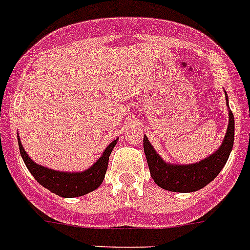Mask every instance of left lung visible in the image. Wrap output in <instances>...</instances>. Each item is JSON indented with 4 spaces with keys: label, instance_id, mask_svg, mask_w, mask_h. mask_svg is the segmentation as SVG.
Instances as JSON below:
<instances>
[{
    "label": "left lung",
    "instance_id": "left-lung-1",
    "mask_svg": "<svg viewBox=\"0 0 250 250\" xmlns=\"http://www.w3.org/2000/svg\"><path fill=\"white\" fill-rule=\"evenodd\" d=\"M234 143V116L229 110V125L220 148L199 164L173 166L162 161L147 137L143 138V149L149 172L160 188L173 192H192L206 186L215 179L227 164Z\"/></svg>",
    "mask_w": 250,
    "mask_h": 250
}]
</instances>
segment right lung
Wrapping results in <instances>:
<instances>
[{
    "mask_svg": "<svg viewBox=\"0 0 250 250\" xmlns=\"http://www.w3.org/2000/svg\"><path fill=\"white\" fill-rule=\"evenodd\" d=\"M116 143L117 140L113 141L105 148L98 161L95 162L90 168L79 173L60 172V171L50 170L44 166H39L26 155L20 140H19V147H20V153L22 156L26 167L29 168L32 176L40 185L62 197H77L83 196L90 191L98 188L99 185L103 182L104 175L108 168L109 156L112 153V149L116 146Z\"/></svg>",
    "mask_w": 250,
    "mask_h": 250,
    "instance_id": "obj_1",
    "label": "right lung"
}]
</instances>
